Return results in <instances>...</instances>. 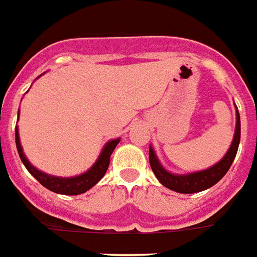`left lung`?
Returning a JSON list of instances; mask_svg holds the SVG:
<instances>
[{
    "mask_svg": "<svg viewBox=\"0 0 257 257\" xmlns=\"http://www.w3.org/2000/svg\"><path fill=\"white\" fill-rule=\"evenodd\" d=\"M241 136V124H240V113L236 111V131H234V138L231 142L230 148L227 153L223 156L221 161H218L215 165L207 168L204 171L199 172L187 173V175H176V173L168 172L167 169L160 164L157 156L154 153L153 148H149V161L152 171L158 179V181L165 186L167 188L180 194H194L199 192L213 187L221 180L226 172L229 171L231 163L234 161L237 150H238V144H240Z\"/></svg>",
    "mask_w": 257,
    "mask_h": 257,
    "instance_id": "8db88e82",
    "label": "left lung"
}]
</instances>
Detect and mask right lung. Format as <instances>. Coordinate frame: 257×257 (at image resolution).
Here are the masks:
<instances>
[{
    "mask_svg": "<svg viewBox=\"0 0 257 257\" xmlns=\"http://www.w3.org/2000/svg\"><path fill=\"white\" fill-rule=\"evenodd\" d=\"M119 138L116 140H112L107 142L104 145L103 150L100 153L99 158L96 160V163L92 165L90 169H88L86 172L82 173V175H78V176L74 177H57L51 176V175H47V173H43L39 169L32 165V164L27 160L26 154L23 152V148H21L20 144V137H19V130L16 127V146L17 152H19V156H20L21 161L24 164V167L28 169V172L32 175V176L39 181L40 184L43 187H46L47 190L53 191V192H57V194L62 195H80L86 192L88 190H90L94 184H97L103 176L105 175L108 169V165H109V157L112 154L113 149L116 148V145L119 144Z\"/></svg>",
    "mask_w": 257,
    "mask_h": 257,
    "instance_id": "1",
    "label": "right lung"
}]
</instances>
